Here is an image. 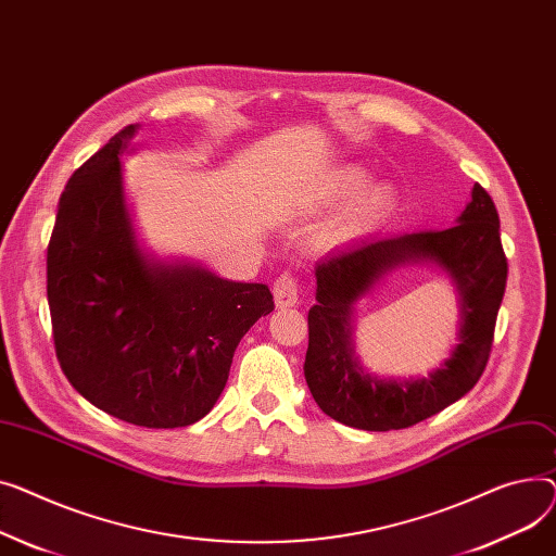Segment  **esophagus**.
I'll use <instances>...</instances> for the list:
<instances>
[{
  "label": "esophagus",
  "instance_id": "34e87169",
  "mask_svg": "<svg viewBox=\"0 0 556 556\" xmlns=\"http://www.w3.org/2000/svg\"><path fill=\"white\" fill-rule=\"evenodd\" d=\"M274 299H276V307H280V309L296 305L299 303V280L291 274L278 276L274 282Z\"/></svg>",
  "mask_w": 556,
  "mask_h": 556
}]
</instances>
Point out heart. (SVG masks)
Here are the masks:
<instances>
[{"mask_svg": "<svg viewBox=\"0 0 556 556\" xmlns=\"http://www.w3.org/2000/svg\"><path fill=\"white\" fill-rule=\"evenodd\" d=\"M358 184H362V175L358 173H345L339 184L337 190L339 194L354 190ZM395 206V192L390 186H372L368 190H364L358 198L341 213V217L332 224L330 228V240H343L356 233L370 231V228L379 226L388 213L393 211Z\"/></svg>", "mask_w": 556, "mask_h": 556, "instance_id": "obj_1", "label": "heart"}]
</instances>
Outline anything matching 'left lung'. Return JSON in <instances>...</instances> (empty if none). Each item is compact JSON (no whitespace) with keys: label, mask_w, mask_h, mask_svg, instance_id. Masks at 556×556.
<instances>
[{"label":"left lung","mask_w":556,"mask_h":556,"mask_svg":"<svg viewBox=\"0 0 556 556\" xmlns=\"http://www.w3.org/2000/svg\"><path fill=\"white\" fill-rule=\"evenodd\" d=\"M429 258L462 293V343L424 380H377L351 345L353 305L388 271ZM507 282L494 200L476 184L458 224L350 244L316 265V305L307 314L305 379L318 408L352 429L397 431L465 397L486 368Z\"/></svg>","instance_id":"8db88e82"}]
</instances>
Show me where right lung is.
Instances as JSON below:
<instances>
[{
	"label": "right lung",
	"instance_id": "add662e5",
	"mask_svg": "<svg viewBox=\"0 0 556 556\" xmlns=\"http://www.w3.org/2000/svg\"><path fill=\"white\" fill-rule=\"evenodd\" d=\"M123 127L72 175L47 249L60 368L78 393L127 424L177 429L222 395L240 339L274 312L267 285L233 282L141 251L129 217Z\"/></svg>",
	"mask_w": 556,
	"mask_h": 556
}]
</instances>
